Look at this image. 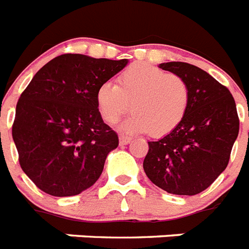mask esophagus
<instances>
[{"label":"esophagus","instance_id":"34e87169","mask_svg":"<svg viewBox=\"0 0 249 249\" xmlns=\"http://www.w3.org/2000/svg\"><path fill=\"white\" fill-rule=\"evenodd\" d=\"M128 142H131V137L124 136V135H121L119 136V144L121 145H127Z\"/></svg>","mask_w":249,"mask_h":249}]
</instances>
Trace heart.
Here are the masks:
<instances>
[{
    "mask_svg": "<svg viewBox=\"0 0 249 249\" xmlns=\"http://www.w3.org/2000/svg\"><path fill=\"white\" fill-rule=\"evenodd\" d=\"M190 91L182 77L145 63H135L96 90V104L105 122L115 123L130 109L121 130L128 134L149 132L154 137L171 134L188 113Z\"/></svg>",
    "mask_w": 249,
    "mask_h": 249,
    "instance_id": "b5f03b06",
    "label": "heart"
}]
</instances>
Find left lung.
Listing matches in <instances>:
<instances>
[{"instance_id":"1","label":"left lung","mask_w":249,"mask_h":249,"mask_svg":"<svg viewBox=\"0 0 249 249\" xmlns=\"http://www.w3.org/2000/svg\"><path fill=\"white\" fill-rule=\"evenodd\" d=\"M159 68L185 79L190 103L176 130L149 141L142 166L158 188L178 196H196L228 166L239 134L235 101L225 86L196 65L170 61L159 64Z\"/></svg>"}]
</instances>
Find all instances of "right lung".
Listing matches in <instances>:
<instances>
[{
    "mask_svg": "<svg viewBox=\"0 0 249 249\" xmlns=\"http://www.w3.org/2000/svg\"><path fill=\"white\" fill-rule=\"evenodd\" d=\"M127 64L64 53L43 65L20 95L13 139L21 170L42 192L77 196L100 178L118 136L101 118L96 90Z\"/></svg>",
    "mask_w": 249,
    "mask_h": 249,
    "instance_id": "add662e5",
    "label": "right lung"
}]
</instances>
